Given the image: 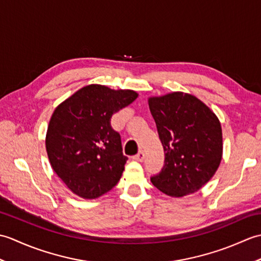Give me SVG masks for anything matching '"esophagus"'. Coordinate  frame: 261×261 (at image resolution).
<instances>
[{
  "label": "esophagus",
  "instance_id": "esophagus-1",
  "mask_svg": "<svg viewBox=\"0 0 261 261\" xmlns=\"http://www.w3.org/2000/svg\"><path fill=\"white\" fill-rule=\"evenodd\" d=\"M134 159L137 160V162H142V160L145 159V153H143V151L138 152L136 156H134Z\"/></svg>",
  "mask_w": 261,
  "mask_h": 261
}]
</instances>
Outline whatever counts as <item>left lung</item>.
<instances>
[{
	"label": "left lung",
	"mask_w": 261,
	"mask_h": 261,
	"mask_svg": "<svg viewBox=\"0 0 261 261\" xmlns=\"http://www.w3.org/2000/svg\"><path fill=\"white\" fill-rule=\"evenodd\" d=\"M165 151V165L151 182L171 197L193 194L218 170L223 153L220 120L192 94L171 92L148 98Z\"/></svg>",
	"instance_id": "obj_1"
}]
</instances>
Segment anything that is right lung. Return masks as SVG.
<instances>
[{
    "instance_id": "right-lung-1",
    "label": "right lung",
    "mask_w": 261,
    "mask_h": 261,
    "mask_svg": "<svg viewBox=\"0 0 261 261\" xmlns=\"http://www.w3.org/2000/svg\"><path fill=\"white\" fill-rule=\"evenodd\" d=\"M137 97L132 90L91 84L55 109L46 150L51 168L75 195L95 199L118 184L127 158L110 121Z\"/></svg>"
}]
</instances>
